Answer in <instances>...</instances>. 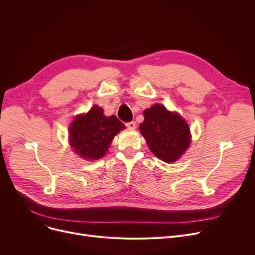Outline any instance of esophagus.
I'll use <instances>...</instances> for the list:
<instances>
[{
    "label": "esophagus",
    "instance_id": "esophagus-1",
    "mask_svg": "<svg viewBox=\"0 0 255 255\" xmlns=\"http://www.w3.org/2000/svg\"><path fill=\"white\" fill-rule=\"evenodd\" d=\"M126 125V127L127 128H129V129H134L135 128V122H133V121H132V122H128V123H126L125 124Z\"/></svg>",
    "mask_w": 255,
    "mask_h": 255
}]
</instances>
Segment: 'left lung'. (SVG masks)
<instances>
[{
	"mask_svg": "<svg viewBox=\"0 0 255 255\" xmlns=\"http://www.w3.org/2000/svg\"><path fill=\"white\" fill-rule=\"evenodd\" d=\"M139 131L150 150L165 162H175L190 144L188 125L178 114L168 112L161 104H154L143 112Z\"/></svg>",
	"mask_w": 255,
	"mask_h": 255,
	"instance_id": "obj_1",
	"label": "left lung"
}]
</instances>
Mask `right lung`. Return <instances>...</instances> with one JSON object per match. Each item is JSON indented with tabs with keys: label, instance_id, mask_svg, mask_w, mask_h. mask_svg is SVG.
Wrapping results in <instances>:
<instances>
[{
	"label": "right lung",
	"instance_id": "add662e5",
	"mask_svg": "<svg viewBox=\"0 0 255 255\" xmlns=\"http://www.w3.org/2000/svg\"><path fill=\"white\" fill-rule=\"evenodd\" d=\"M124 128L117 117H105L101 107L95 105L87 115L74 119L69 128L70 145L83 158L97 160L105 155L115 135Z\"/></svg>",
	"mask_w": 255,
	"mask_h": 255
}]
</instances>
